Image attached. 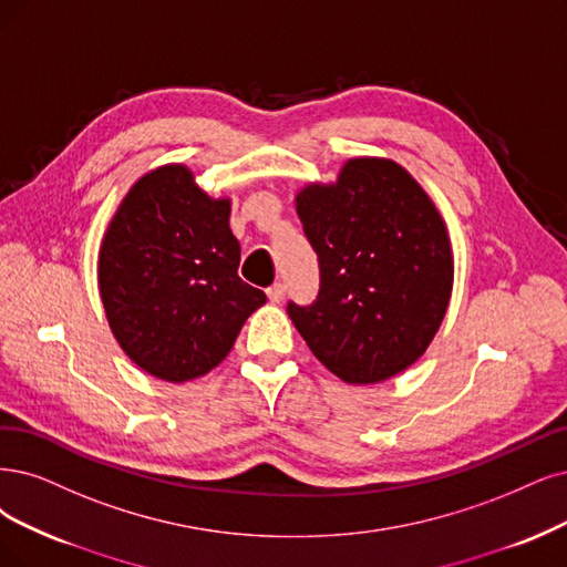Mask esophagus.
<instances>
[{
	"mask_svg": "<svg viewBox=\"0 0 567 567\" xmlns=\"http://www.w3.org/2000/svg\"><path fill=\"white\" fill-rule=\"evenodd\" d=\"M266 295H268L270 303H282V299H285V285H282V282L270 285V287L266 289Z\"/></svg>",
	"mask_w": 567,
	"mask_h": 567,
	"instance_id": "34e87169",
	"label": "esophagus"
}]
</instances>
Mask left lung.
<instances>
[{"mask_svg": "<svg viewBox=\"0 0 567 567\" xmlns=\"http://www.w3.org/2000/svg\"><path fill=\"white\" fill-rule=\"evenodd\" d=\"M320 259L316 303L287 312L312 354L348 385H375L423 358L453 291L446 221L392 158H348L337 182L295 198Z\"/></svg>", "mask_w": 567, "mask_h": 567, "instance_id": "left-lung-1", "label": "left lung"}]
</instances>
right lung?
I'll list each match as a JSON object with an SVG mask.
<instances>
[{
    "mask_svg": "<svg viewBox=\"0 0 567 567\" xmlns=\"http://www.w3.org/2000/svg\"><path fill=\"white\" fill-rule=\"evenodd\" d=\"M230 198L207 196L184 163L142 175L104 230L97 287L114 339L154 379L213 371L266 303L238 278Z\"/></svg>",
    "mask_w": 567,
    "mask_h": 567,
    "instance_id": "right-lung-1",
    "label": "right lung"
}]
</instances>
